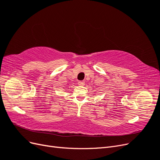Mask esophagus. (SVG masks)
<instances>
[{
	"mask_svg": "<svg viewBox=\"0 0 160 160\" xmlns=\"http://www.w3.org/2000/svg\"><path fill=\"white\" fill-rule=\"evenodd\" d=\"M78 85L80 86H83L85 85V81H78Z\"/></svg>",
	"mask_w": 160,
	"mask_h": 160,
	"instance_id": "34e87169",
	"label": "esophagus"
}]
</instances>
